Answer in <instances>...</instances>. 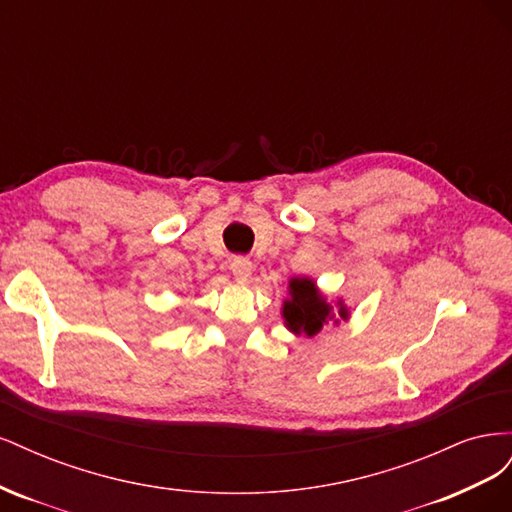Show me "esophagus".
Segmentation results:
<instances>
[{"mask_svg":"<svg viewBox=\"0 0 512 512\" xmlns=\"http://www.w3.org/2000/svg\"><path fill=\"white\" fill-rule=\"evenodd\" d=\"M230 271H232V275H235V280L239 284H247V282H250V277H252V260L245 258V256L232 258Z\"/></svg>","mask_w":512,"mask_h":512,"instance_id":"34e87169","label":"esophagus"}]
</instances>
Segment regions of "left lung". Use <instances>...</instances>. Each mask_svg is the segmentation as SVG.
Segmentation results:
<instances>
[{"instance_id":"obj_1","label":"left lung","mask_w":512,"mask_h":512,"mask_svg":"<svg viewBox=\"0 0 512 512\" xmlns=\"http://www.w3.org/2000/svg\"><path fill=\"white\" fill-rule=\"evenodd\" d=\"M284 327L292 335L314 337L329 322L339 324V320L350 318V309L342 299H335V305L327 301L312 277H290L288 299L282 303Z\"/></svg>"}]
</instances>
